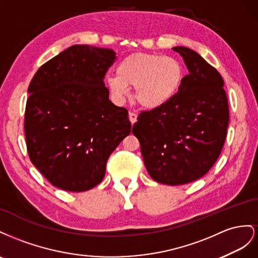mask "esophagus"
<instances>
[{
  "mask_svg": "<svg viewBox=\"0 0 258 258\" xmlns=\"http://www.w3.org/2000/svg\"><path fill=\"white\" fill-rule=\"evenodd\" d=\"M128 116H130V121L132 124H134L137 121V114L135 112H130Z\"/></svg>",
  "mask_w": 258,
  "mask_h": 258,
  "instance_id": "1",
  "label": "esophagus"
}]
</instances>
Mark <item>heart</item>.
Wrapping results in <instances>:
<instances>
[{
  "instance_id": "heart-1",
  "label": "heart",
  "mask_w": 258,
  "mask_h": 258,
  "mask_svg": "<svg viewBox=\"0 0 258 258\" xmlns=\"http://www.w3.org/2000/svg\"><path fill=\"white\" fill-rule=\"evenodd\" d=\"M183 67L178 59L159 54L135 53L119 63L116 75L106 82L116 97L128 94L135 87V99L147 109H156L170 101L181 86Z\"/></svg>"
}]
</instances>
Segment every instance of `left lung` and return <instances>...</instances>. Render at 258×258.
<instances>
[{
	"label": "left lung",
	"instance_id": "1",
	"mask_svg": "<svg viewBox=\"0 0 258 258\" xmlns=\"http://www.w3.org/2000/svg\"><path fill=\"white\" fill-rule=\"evenodd\" d=\"M189 73L165 105L142 111L133 125L151 178L183 185L207 174L225 144L229 107L219 72L195 50L173 47Z\"/></svg>",
	"mask_w": 258,
	"mask_h": 258
}]
</instances>
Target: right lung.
Segmentation results:
<instances>
[{"label":"right lung","mask_w":258,"mask_h":258,"mask_svg":"<svg viewBox=\"0 0 258 258\" xmlns=\"http://www.w3.org/2000/svg\"><path fill=\"white\" fill-rule=\"evenodd\" d=\"M109 48L72 45L41 66L28 93L29 158L51 185L81 192L104 179L107 161L131 133L127 110L109 100Z\"/></svg>","instance_id":"right-lung-1"}]
</instances>
